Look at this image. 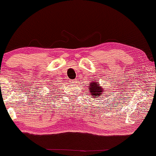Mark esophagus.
<instances>
[{
    "label": "esophagus",
    "mask_w": 156,
    "mask_h": 156,
    "mask_svg": "<svg viewBox=\"0 0 156 156\" xmlns=\"http://www.w3.org/2000/svg\"><path fill=\"white\" fill-rule=\"evenodd\" d=\"M71 83L72 84H75V83H76V80H71Z\"/></svg>",
    "instance_id": "obj_1"
}]
</instances>
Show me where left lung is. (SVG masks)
I'll use <instances>...</instances> for the list:
<instances>
[{
	"label": "left lung",
	"instance_id": "left-lung-1",
	"mask_svg": "<svg viewBox=\"0 0 156 156\" xmlns=\"http://www.w3.org/2000/svg\"><path fill=\"white\" fill-rule=\"evenodd\" d=\"M89 93L91 94V98H98L102 94L104 89L101 88L99 86V82H96L95 80H94L91 83L90 85H89Z\"/></svg>",
	"mask_w": 156,
	"mask_h": 156
}]
</instances>
